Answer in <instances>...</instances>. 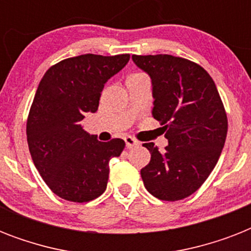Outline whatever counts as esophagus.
I'll return each instance as SVG.
<instances>
[{
  "mask_svg": "<svg viewBox=\"0 0 251 251\" xmlns=\"http://www.w3.org/2000/svg\"><path fill=\"white\" fill-rule=\"evenodd\" d=\"M125 143L127 149H133V147L139 145V142L137 139H134L133 137H125Z\"/></svg>",
  "mask_w": 251,
  "mask_h": 251,
  "instance_id": "obj_1",
  "label": "esophagus"
}]
</instances>
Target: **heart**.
I'll return each instance as SVG.
<instances>
[{"label":"heart","instance_id":"b5f03b06","mask_svg":"<svg viewBox=\"0 0 251 251\" xmlns=\"http://www.w3.org/2000/svg\"><path fill=\"white\" fill-rule=\"evenodd\" d=\"M141 75H142V74H134V75H131L130 78H133V76H141Z\"/></svg>","mask_w":251,"mask_h":251}]
</instances>
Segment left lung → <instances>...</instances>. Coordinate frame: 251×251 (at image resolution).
I'll use <instances>...</instances> for the list:
<instances>
[{"instance_id":"1","label":"left lung","mask_w":251,"mask_h":251,"mask_svg":"<svg viewBox=\"0 0 251 251\" xmlns=\"http://www.w3.org/2000/svg\"><path fill=\"white\" fill-rule=\"evenodd\" d=\"M151 78L152 117L160 122L169 145L164 152L143 143L151 160L141 169L150 194L179 201L202 186L226 143L228 121L216 84L199 65L171 54L131 56Z\"/></svg>"}]
</instances>
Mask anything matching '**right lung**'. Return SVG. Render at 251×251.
Wrapping results in <instances>:
<instances>
[{"label":"right lung","mask_w":251,"mask_h":251,"mask_svg":"<svg viewBox=\"0 0 251 251\" xmlns=\"http://www.w3.org/2000/svg\"><path fill=\"white\" fill-rule=\"evenodd\" d=\"M130 54H80L45 73L27 121V142L33 164L49 189L70 202H90L105 191L109 161L125 142L98 141L80 125L99 108L104 84L121 72Z\"/></svg>","instance_id":"add662e5"}]
</instances>
